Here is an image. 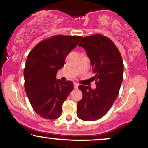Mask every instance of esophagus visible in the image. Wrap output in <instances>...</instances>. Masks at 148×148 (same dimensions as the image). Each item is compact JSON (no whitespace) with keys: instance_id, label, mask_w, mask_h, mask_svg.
<instances>
[{"instance_id":"obj_1","label":"esophagus","mask_w":148,"mask_h":148,"mask_svg":"<svg viewBox=\"0 0 148 148\" xmlns=\"http://www.w3.org/2000/svg\"><path fill=\"white\" fill-rule=\"evenodd\" d=\"M79 86V84H77V83H74V88L75 89H77Z\"/></svg>"}]
</instances>
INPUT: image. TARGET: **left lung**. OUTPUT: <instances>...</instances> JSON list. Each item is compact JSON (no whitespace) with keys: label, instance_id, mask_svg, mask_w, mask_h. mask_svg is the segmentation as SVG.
Returning <instances> with one entry per match:
<instances>
[{"label":"left lung","instance_id":"8db88e82","mask_svg":"<svg viewBox=\"0 0 148 148\" xmlns=\"http://www.w3.org/2000/svg\"><path fill=\"white\" fill-rule=\"evenodd\" d=\"M78 46L90 58L96 88L79 86L83 97L78 102L77 115L82 120L96 121L108 112L118 96L124 69L122 56L112 40L102 34L84 37Z\"/></svg>","mask_w":148,"mask_h":148}]
</instances>
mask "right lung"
<instances>
[{"label": "right lung", "mask_w": 148, "mask_h": 148, "mask_svg": "<svg viewBox=\"0 0 148 148\" xmlns=\"http://www.w3.org/2000/svg\"><path fill=\"white\" fill-rule=\"evenodd\" d=\"M82 36L57 35L42 40L28 54L24 69L25 90L34 111L42 118L60 116L62 105L73 90L71 81L56 79L58 69Z\"/></svg>", "instance_id": "add662e5"}]
</instances>
